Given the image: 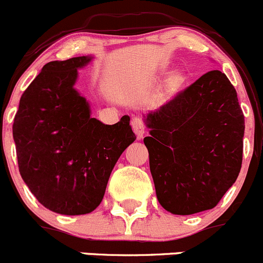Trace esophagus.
I'll use <instances>...</instances> for the list:
<instances>
[{"instance_id": "obj_1", "label": "esophagus", "mask_w": 263, "mask_h": 263, "mask_svg": "<svg viewBox=\"0 0 263 263\" xmlns=\"http://www.w3.org/2000/svg\"><path fill=\"white\" fill-rule=\"evenodd\" d=\"M132 128L134 130L138 139L143 138V134L145 133V124L142 118H133L132 119Z\"/></svg>"}]
</instances>
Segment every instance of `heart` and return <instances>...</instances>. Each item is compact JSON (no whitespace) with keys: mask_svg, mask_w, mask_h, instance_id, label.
Returning <instances> with one entry per match:
<instances>
[{"mask_svg":"<svg viewBox=\"0 0 263 263\" xmlns=\"http://www.w3.org/2000/svg\"><path fill=\"white\" fill-rule=\"evenodd\" d=\"M181 79H183V78H181L180 74H175V75H174V77H173V79H171V84H173V85L180 84Z\"/></svg>","mask_w":263,"mask_h":263,"instance_id":"b5f03b06","label":"heart"}]
</instances>
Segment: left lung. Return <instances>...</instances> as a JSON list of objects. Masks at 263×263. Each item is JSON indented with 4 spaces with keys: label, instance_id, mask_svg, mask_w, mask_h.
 <instances>
[{
    "label": "left lung",
    "instance_id": "obj_1",
    "mask_svg": "<svg viewBox=\"0 0 263 263\" xmlns=\"http://www.w3.org/2000/svg\"><path fill=\"white\" fill-rule=\"evenodd\" d=\"M144 138L161 206L192 215L217 206L243 160L244 115L235 88L211 70L147 115Z\"/></svg>",
    "mask_w": 263,
    "mask_h": 263
}]
</instances>
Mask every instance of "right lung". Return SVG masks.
Instances as JSON below:
<instances>
[{"label": "right lung", "instance_id": "obj_1", "mask_svg": "<svg viewBox=\"0 0 263 263\" xmlns=\"http://www.w3.org/2000/svg\"><path fill=\"white\" fill-rule=\"evenodd\" d=\"M90 61L80 56L43 66L20 98L12 135L23 180L41 204L61 215L98 207L114 166L137 137L130 118L105 125L72 85Z\"/></svg>", "mask_w": 263, "mask_h": 263}]
</instances>
